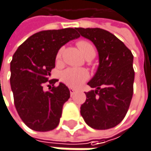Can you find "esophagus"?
Here are the masks:
<instances>
[{
  "label": "esophagus",
  "instance_id": "obj_1",
  "mask_svg": "<svg viewBox=\"0 0 151 151\" xmlns=\"http://www.w3.org/2000/svg\"><path fill=\"white\" fill-rule=\"evenodd\" d=\"M75 92H76L75 89H72V88L70 89V93H71V95H73V93H74Z\"/></svg>",
  "mask_w": 151,
  "mask_h": 151
}]
</instances>
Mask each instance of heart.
<instances>
[{
  "instance_id": "1",
  "label": "heart",
  "mask_w": 151,
  "mask_h": 151,
  "mask_svg": "<svg viewBox=\"0 0 151 151\" xmlns=\"http://www.w3.org/2000/svg\"><path fill=\"white\" fill-rule=\"evenodd\" d=\"M77 46L80 52L83 54V56L86 59H92L96 55V50L94 46L90 42L86 40H79L77 42ZM62 53L63 49H59L57 55H56V62L60 63L62 58ZM61 80L67 85L69 87L72 88H79L88 78L89 73L85 69H78V68H68L65 70L61 75Z\"/></svg>"
}]
</instances>
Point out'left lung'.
Segmentation results:
<instances>
[{"mask_svg":"<svg viewBox=\"0 0 151 151\" xmlns=\"http://www.w3.org/2000/svg\"><path fill=\"white\" fill-rule=\"evenodd\" d=\"M77 30L94 44L100 58L98 71L87 84L94 90L86 93L80 114L94 129L114 128L124 119L133 96V54L107 30L100 28H77Z\"/></svg>","mask_w":151,"mask_h":151,"instance_id":"8db88e82","label":"left lung"}]
</instances>
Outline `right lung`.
<instances>
[{
  "label": "right lung",
  "instance_id": "add662e5",
  "mask_svg": "<svg viewBox=\"0 0 151 151\" xmlns=\"http://www.w3.org/2000/svg\"><path fill=\"white\" fill-rule=\"evenodd\" d=\"M76 29H50L29 37L16 50L10 63V85L14 103L22 121L36 131L56 129L65 102L70 98L68 87L51 79L48 90L44 85L55 68L56 55L61 46L78 38Z\"/></svg>",
  "mask_w": 151,
  "mask_h": 151
}]
</instances>
